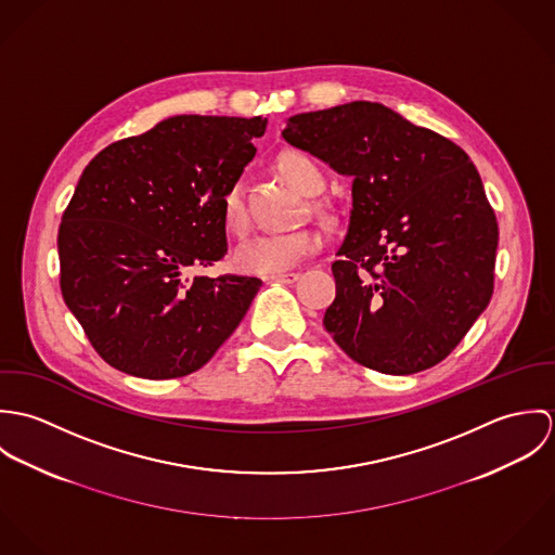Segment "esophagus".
Segmentation results:
<instances>
[{"instance_id": "1", "label": "esophagus", "mask_w": 555, "mask_h": 555, "mask_svg": "<svg viewBox=\"0 0 555 555\" xmlns=\"http://www.w3.org/2000/svg\"><path fill=\"white\" fill-rule=\"evenodd\" d=\"M299 273H275V275H267L264 280L269 282H284V284H291V282H297Z\"/></svg>"}]
</instances>
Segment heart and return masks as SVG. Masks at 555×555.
<instances>
[{
  "mask_svg": "<svg viewBox=\"0 0 555 555\" xmlns=\"http://www.w3.org/2000/svg\"><path fill=\"white\" fill-rule=\"evenodd\" d=\"M280 175L301 194H317L324 185L322 170L304 154L286 152L278 158ZM328 216L326 207H320ZM222 222L229 233L243 235L247 231V209L237 183L227 190L222 196ZM320 245V237L312 229H299L291 233H258L245 238L235 249V267L243 273L256 275H275L297 267L304 258L314 254Z\"/></svg>",
  "mask_w": 555,
  "mask_h": 555,
  "instance_id": "heart-1",
  "label": "heart"
}]
</instances>
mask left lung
I'll return each instance as SVG.
<instances>
[{"mask_svg": "<svg viewBox=\"0 0 555 555\" xmlns=\"http://www.w3.org/2000/svg\"><path fill=\"white\" fill-rule=\"evenodd\" d=\"M282 137L352 177L322 318L335 344L397 376L447 359L493 293L498 222L468 154L365 100L293 115Z\"/></svg>", "mask_w": 555, "mask_h": 555, "instance_id": "8db88e82", "label": "left lung"}]
</instances>
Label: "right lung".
Listing matches in <instances>:
<instances>
[{
    "label": "right lung",
    "instance_id": "obj_1",
    "mask_svg": "<svg viewBox=\"0 0 555 555\" xmlns=\"http://www.w3.org/2000/svg\"><path fill=\"white\" fill-rule=\"evenodd\" d=\"M262 117L177 115L91 159L64 211L60 286L95 352L130 376L201 370L233 335L258 278L194 275L227 254L222 196Z\"/></svg>",
    "mask_w": 555,
    "mask_h": 555
}]
</instances>
